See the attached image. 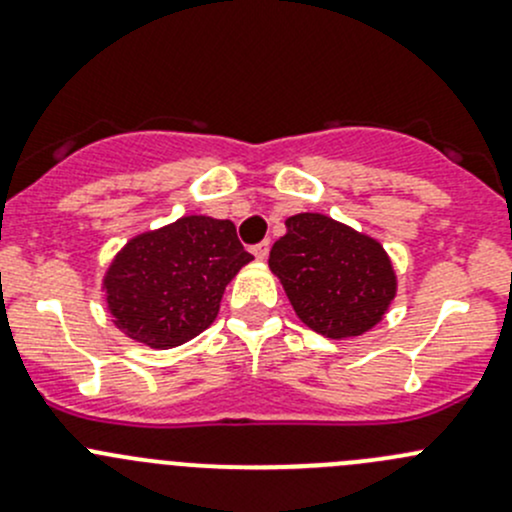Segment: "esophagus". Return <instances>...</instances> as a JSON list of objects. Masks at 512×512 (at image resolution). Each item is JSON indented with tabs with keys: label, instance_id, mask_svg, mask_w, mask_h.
I'll use <instances>...</instances> for the list:
<instances>
[{
	"label": "esophagus",
	"instance_id": "esophagus-1",
	"mask_svg": "<svg viewBox=\"0 0 512 512\" xmlns=\"http://www.w3.org/2000/svg\"><path fill=\"white\" fill-rule=\"evenodd\" d=\"M250 252L257 257V260H267V255H270V242L267 240L257 242V245H252Z\"/></svg>",
	"mask_w": 512,
	"mask_h": 512
}]
</instances>
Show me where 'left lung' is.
Returning <instances> with one entry per match:
<instances>
[{
    "label": "left lung",
    "mask_w": 512,
    "mask_h": 512,
    "mask_svg": "<svg viewBox=\"0 0 512 512\" xmlns=\"http://www.w3.org/2000/svg\"><path fill=\"white\" fill-rule=\"evenodd\" d=\"M270 270L297 317L329 339L361 337L396 297V272L379 240L322 213L285 220Z\"/></svg>",
    "instance_id": "left-lung-1"
}]
</instances>
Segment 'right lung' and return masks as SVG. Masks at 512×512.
<instances>
[{
  "instance_id": "obj_1",
  "label": "right lung",
  "mask_w": 512,
  "mask_h": 512,
  "mask_svg": "<svg viewBox=\"0 0 512 512\" xmlns=\"http://www.w3.org/2000/svg\"><path fill=\"white\" fill-rule=\"evenodd\" d=\"M250 260L230 220L185 215L131 237L113 257L106 307L133 342L180 347L215 322L227 282Z\"/></svg>"
}]
</instances>
